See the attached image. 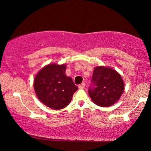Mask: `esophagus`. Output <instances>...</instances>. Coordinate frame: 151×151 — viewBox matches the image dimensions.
<instances>
[{
    "label": "esophagus",
    "instance_id": "1",
    "mask_svg": "<svg viewBox=\"0 0 151 151\" xmlns=\"http://www.w3.org/2000/svg\"><path fill=\"white\" fill-rule=\"evenodd\" d=\"M84 86H85V84H84V83H81V84H79V89H84Z\"/></svg>",
    "mask_w": 151,
    "mask_h": 151
}]
</instances>
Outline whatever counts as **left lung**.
I'll return each mask as SVG.
<instances>
[{
	"instance_id": "obj_1",
	"label": "left lung",
	"mask_w": 151,
	"mask_h": 151,
	"mask_svg": "<svg viewBox=\"0 0 151 151\" xmlns=\"http://www.w3.org/2000/svg\"><path fill=\"white\" fill-rule=\"evenodd\" d=\"M91 80L94 86L89 89V95L93 103L99 106H111L119 101L124 93V80L111 67H96Z\"/></svg>"
}]
</instances>
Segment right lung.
I'll use <instances>...</instances> for the list:
<instances>
[{
  "instance_id": "add662e5",
  "label": "right lung",
  "mask_w": 151,
  "mask_h": 151,
  "mask_svg": "<svg viewBox=\"0 0 151 151\" xmlns=\"http://www.w3.org/2000/svg\"><path fill=\"white\" fill-rule=\"evenodd\" d=\"M65 64H48L36 74L34 89L37 98L44 105L60 110L70 104L74 93L78 89L71 77L65 74Z\"/></svg>"
}]
</instances>
